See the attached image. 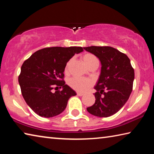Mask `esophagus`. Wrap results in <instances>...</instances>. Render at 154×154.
<instances>
[{
    "label": "esophagus",
    "mask_w": 154,
    "mask_h": 154,
    "mask_svg": "<svg viewBox=\"0 0 154 154\" xmlns=\"http://www.w3.org/2000/svg\"><path fill=\"white\" fill-rule=\"evenodd\" d=\"M77 94L79 96H82L83 95V94L82 92H77Z\"/></svg>",
    "instance_id": "34e87169"
}]
</instances>
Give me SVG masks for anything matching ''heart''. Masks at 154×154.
Wrapping results in <instances>:
<instances>
[{"label": "heart", "mask_w": 154, "mask_h": 154, "mask_svg": "<svg viewBox=\"0 0 154 154\" xmlns=\"http://www.w3.org/2000/svg\"><path fill=\"white\" fill-rule=\"evenodd\" d=\"M82 59L83 63L85 64V66L88 68L90 67L91 65L95 63V62H98L97 59L90 54H83L82 56ZM72 59L68 61L66 64V66H65V72H67L69 71V68ZM69 84L73 90L78 91V92H84L91 87V85H92V82L89 79H84V78L75 77L69 80Z\"/></svg>", "instance_id": "b5f03b06"}]
</instances>
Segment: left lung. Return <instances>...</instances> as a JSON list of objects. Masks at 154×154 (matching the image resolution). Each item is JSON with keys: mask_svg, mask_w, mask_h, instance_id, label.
<instances>
[{"mask_svg": "<svg viewBox=\"0 0 154 154\" xmlns=\"http://www.w3.org/2000/svg\"><path fill=\"white\" fill-rule=\"evenodd\" d=\"M101 64L100 74L94 86L95 103L87 108L93 116L107 118L126 104L132 90L134 71L126 54L109 46L83 48Z\"/></svg>", "mask_w": 154, "mask_h": 154, "instance_id": "obj_1", "label": "left lung"}]
</instances>
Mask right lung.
I'll list each match as a JSON object with an SVG mask.
<instances>
[{
  "mask_svg": "<svg viewBox=\"0 0 154 154\" xmlns=\"http://www.w3.org/2000/svg\"><path fill=\"white\" fill-rule=\"evenodd\" d=\"M83 51L82 47L44 48L24 61L18 82L26 103L35 113L47 118L58 116L66 109L69 99L77 94L60 79L68 61ZM55 87L63 90L54 93Z\"/></svg>",
  "mask_w": 154,
  "mask_h": 154,
  "instance_id": "1",
  "label": "right lung"
}]
</instances>
